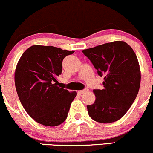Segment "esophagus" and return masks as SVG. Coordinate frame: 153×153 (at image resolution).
I'll return each instance as SVG.
<instances>
[{
  "mask_svg": "<svg viewBox=\"0 0 153 153\" xmlns=\"http://www.w3.org/2000/svg\"><path fill=\"white\" fill-rule=\"evenodd\" d=\"M88 91V88H85V89H83V90L79 91H78V94H84V93L87 92Z\"/></svg>",
  "mask_w": 153,
  "mask_h": 153,
  "instance_id": "1",
  "label": "esophagus"
}]
</instances>
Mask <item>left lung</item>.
I'll list each match as a JSON object with an SVG mask.
<instances>
[{
	"label": "left lung",
	"mask_w": 153,
	"mask_h": 153,
	"mask_svg": "<svg viewBox=\"0 0 153 153\" xmlns=\"http://www.w3.org/2000/svg\"><path fill=\"white\" fill-rule=\"evenodd\" d=\"M82 52L103 77V88L94 89L96 101L87 106L89 116L103 124L118 121L129 109L140 89L141 75L134 50L124 42L116 41Z\"/></svg>",
	"instance_id": "obj_1"
}]
</instances>
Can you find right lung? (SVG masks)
Listing matches in <instances>:
<instances>
[{
	"label": "right lung",
	"instance_id": "add662e5",
	"mask_svg": "<svg viewBox=\"0 0 153 153\" xmlns=\"http://www.w3.org/2000/svg\"><path fill=\"white\" fill-rule=\"evenodd\" d=\"M73 52L34 45L19 59L15 72L17 94L28 114L39 124L55 127L68 117L77 94L57 86V78L62 73L63 59Z\"/></svg>",
	"mask_w": 153,
	"mask_h": 153
}]
</instances>
